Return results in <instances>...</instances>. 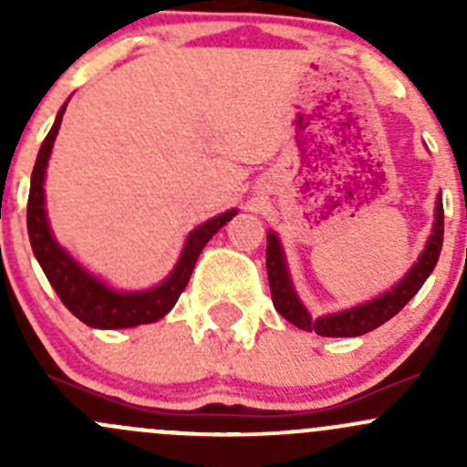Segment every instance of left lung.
<instances>
[{"mask_svg":"<svg viewBox=\"0 0 467 467\" xmlns=\"http://www.w3.org/2000/svg\"><path fill=\"white\" fill-rule=\"evenodd\" d=\"M434 230L430 234L425 251L418 257V262L409 268L407 275L398 282L390 291L381 294L379 298L370 300V303L359 305V307L346 309L338 314H327V317L312 318L303 303H300L298 294L291 282L289 268H286L285 253H282L280 239L275 233L266 234V273H268V286H271V298L280 317L294 323L296 327L305 329V332H317L321 337H361V334L370 332V329L379 327L386 321L395 317L413 296L420 291L430 273L434 271L438 255L442 248V199H436V216H434Z\"/></svg>","mask_w":467,"mask_h":467,"instance_id":"1","label":"left lung"}]
</instances>
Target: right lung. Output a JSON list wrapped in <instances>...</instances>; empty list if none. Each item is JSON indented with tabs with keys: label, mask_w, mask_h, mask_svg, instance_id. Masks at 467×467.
<instances>
[{
	"label": "right lung",
	"mask_w": 467,
	"mask_h": 467,
	"mask_svg": "<svg viewBox=\"0 0 467 467\" xmlns=\"http://www.w3.org/2000/svg\"><path fill=\"white\" fill-rule=\"evenodd\" d=\"M65 108H67V103L56 115L49 135H47L40 150H37L36 167H33L31 173L29 203H26V228H29L33 255L40 262L47 280L54 286V291L63 300L65 307L78 321L89 325V327L121 329L160 321L164 314L171 312L178 296L185 291L192 271H194V264L199 260L205 244L210 242L212 234H216V230L223 228L237 214V210L223 212V214L214 216V219L205 221L203 225L192 230L185 242V248L181 253V260H178L173 271L169 273V277L162 285L146 291L112 289L106 282L94 277L92 273H88L65 248H60V244L51 234L49 221H47L45 187L42 185H45L47 162H49V155L51 149H54L56 135H58L60 121H63Z\"/></svg>",
	"instance_id": "obj_1"
}]
</instances>
